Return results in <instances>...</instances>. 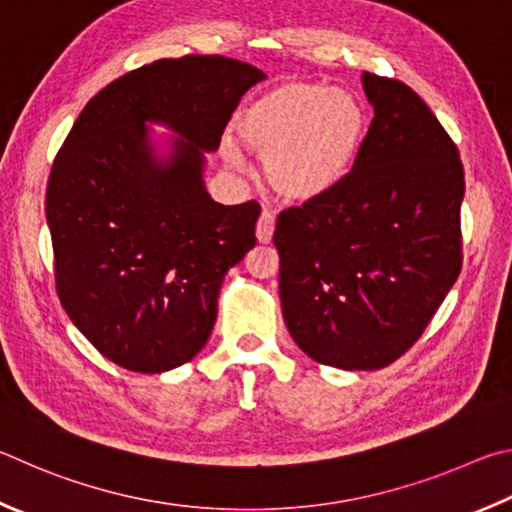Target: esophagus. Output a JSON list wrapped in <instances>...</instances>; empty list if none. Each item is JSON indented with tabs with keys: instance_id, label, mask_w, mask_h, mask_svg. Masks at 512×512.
Segmentation results:
<instances>
[{
	"instance_id": "34e87169",
	"label": "esophagus",
	"mask_w": 512,
	"mask_h": 512,
	"mask_svg": "<svg viewBox=\"0 0 512 512\" xmlns=\"http://www.w3.org/2000/svg\"><path fill=\"white\" fill-rule=\"evenodd\" d=\"M274 213L272 211H263L261 218H258V224H256V238L258 242H263V245H267V242H272V236H274Z\"/></svg>"
}]
</instances>
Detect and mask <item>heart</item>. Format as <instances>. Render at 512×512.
Returning a JSON list of instances; mask_svg holds the SVG:
<instances>
[{
	"label": "heart",
	"mask_w": 512,
	"mask_h": 512,
	"mask_svg": "<svg viewBox=\"0 0 512 512\" xmlns=\"http://www.w3.org/2000/svg\"><path fill=\"white\" fill-rule=\"evenodd\" d=\"M238 134L265 157L267 182L283 200L310 204L333 195L362 155L369 119L351 92L310 80H285L238 112ZM224 155L240 166L231 141Z\"/></svg>",
	"instance_id": "heart-1"
}]
</instances>
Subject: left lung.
Segmentation results:
<instances>
[{
	"mask_svg": "<svg viewBox=\"0 0 512 512\" xmlns=\"http://www.w3.org/2000/svg\"><path fill=\"white\" fill-rule=\"evenodd\" d=\"M362 87L375 116L353 173L274 231L285 326L344 371L398 360L461 272L459 150L405 83L364 71Z\"/></svg>",
	"mask_w": 512,
	"mask_h": 512,
	"instance_id": "8db88e82",
	"label": "left lung"
}]
</instances>
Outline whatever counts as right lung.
<instances>
[{
    "instance_id": "1",
    "label": "right lung",
    "mask_w": 512,
    "mask_h": 512,
    "mask_svg": "<svg viewBox=\"0 0 512 512\" xmlns=\"http://www.w3.org/2000/svg\"><path fill=\"white\" fill-rule=\"evenodd\" d=\"M263 78L224 56L143 65L85 105L53 161L60 303L123 369L164 373L193 360L211 337L224 274L256 245L261 206L215 202L204 168L240 96Z\"/></svg>"
}]
</instances>
